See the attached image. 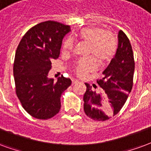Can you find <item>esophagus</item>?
I'll use <instances>...</instances> for the list:
<instances>
[{
	"instance_id": "34e87169",
	"label": "esophagus",
	"mask_w": 151,
	"mask_h": 151,
	"mask_svg": "<svg viewBox=\"0 0 151 151\" xmlns=\"http://www.w3.org/2000/svg\"><path fill=\"white\" fill-rule=\"evenodd\" d=\"M79 82V80H72V83L74 84V83H76Z\"/></svg>"
}]
</instances>
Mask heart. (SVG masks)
Returning <instances> with one entry per match:
<instances>
[{"instance_id":"heart-1","label":"heart","mask_w":151,"mask_h":151,"mask_svg":"<svg viewBox=\"0 0 151 151\" xmlns=\"http://www.w3.org/2000/svg\"><path fill=\"white\" fill-rule=\"evenodd\" d=\"M76 39L88 45L87 55L92 56L100 65H104L110 62L116 55L117 40L115 35L109 30L98 26H85L76 34ZM73 44L70 39H67L63 43V51H71ZM96 63L93 59H81L77 61L72 67V71L79 76L95 71Z\"/></svg>"}]
</instances>
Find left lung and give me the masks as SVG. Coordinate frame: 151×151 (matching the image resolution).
I'll return each instance as SVG.
<instances>
[{"mask_svg":"<svg viewBox=\"0 0 151 151\" xmlns=\"http://www.w3.org/2000/svg\"><path fill=\"white\" fill-rule=\"evenodd\" d=\"M118 48L116 55L96 80L100 87L94 88L85 83L83 109L89 118L104 122L119 113L127 101L134 84V58L133 49L124 32L118 35Z\"/></svg>","mask_w":151,"mask_h":151,"instance_id":"1","label":"left lung"}]
</instances>
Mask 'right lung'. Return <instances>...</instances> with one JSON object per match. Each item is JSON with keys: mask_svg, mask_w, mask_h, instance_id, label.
Masks as SVG:
<instances>
[{"mask_svg": "<svg viewBox=\"0 0 151 151\" xmlns=\"http://www.w3.org/2000/svg\"><path fill=\"white\" fill-rule=\"evenodd\" d=\"M70 26L54 21L38 23L26 32L17 46L14 63L15 92L23 109L30 116L47 120L61 108L63 92L71 85L61 76L48 79L51 60L59 58L63 39Z\"/></svg>", "mask_w": 151, "mask_h": 151, "instance_id": "add662e5", "label": "right lung"}]
</instances>
